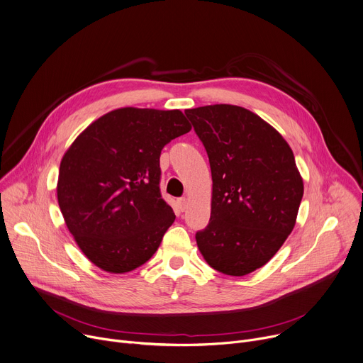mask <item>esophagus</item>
<instances>
[{
	"label": "esophagus",
	"mask_w": 363,
	"mask_h": 363,
	"mask_svg": "<svg viewBox=\"0 0 363 363\" xmlns=\"http://www.w3.org/2000/svg\"><path fill=\"white\" fill-rule=\"evenodd\" d=\"M188 204H189V201H188L186 196H182V199L178 200V206H179L181 211H185L188 208Z\"/></svg>",
	"instance_id": "1"
}]
</instances>
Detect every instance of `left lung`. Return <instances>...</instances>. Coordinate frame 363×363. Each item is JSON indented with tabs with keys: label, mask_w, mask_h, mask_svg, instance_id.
I'll return each instance as SVG.
<instances>
[{
	"label": "left lung",
	"mask_w": 363,
	"mask_h": 363,
	"mask_svg": "<svg viewBox=\"0 0 363 363\" xmlns=\"http://www.w3.org/2000/svg\"><path fill=\"white\" fill-rule=\"evenodd\" d=\"M211 168L208 225L195 235L208 265L247 275L274 257L291 235L304 194L292 149L269 123L230 104L185 111Z\"/></svg>",
	"instance_id": "obj_1"
}]
</instances>
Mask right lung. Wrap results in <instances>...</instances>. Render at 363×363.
Returning <instances> with one entry per match:
<instances>
[{
    "label": "right lung",
    "mask_w": 363,
    "mask_h": 363,
    "mask_svg": "<svg viewBox=\"0 0 363 363\" xmlns=\"http://www.w3.org/2000/svg\"><path fill=\"white\" fill-rule=\"evenodd\" d=\"M191 128L179 110L124 107L92 121L65 152L59 208L95 267L125 274L157 250L175 220L160 196V152Z\"/></svg>",
    "instance_id": "1"
}]
</instances>
